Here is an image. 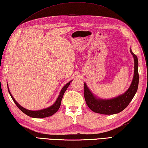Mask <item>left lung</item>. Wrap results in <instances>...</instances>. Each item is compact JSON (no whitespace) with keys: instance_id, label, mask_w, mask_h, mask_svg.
Listing matches in <instances>:
<instances>
[{"instance_id":"obj_1","label":"left lung","mask_w":148,"mask_h":148,"mask_svg":"<svg viewBox=\"0 0 148 148\" xmlns=\"http://www.w3.org/2000/svg\"><path fill=\"white\" fill-rule=\"evenodd\" d=\"M130 52L134 58V75L130 86L125 93L111 99H101L93 94L88 87L86 82H84V95L85 101L88 107L93 112L106 115L118 114L125 109L133 99L138 86V62L136 55L132 52L131 48Z\"/></svg>"}]
</instances>
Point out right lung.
<instances>
[{
  "instance_id": "right-lung-1",
  "label": "right lung",
  "mask_w": 148,
  "mask_h": 148,
  "mask_svg": "<svg viewBox=\"0 0 148 148\" xmlns=\"http://www.w3.org/2000/svg\"><path fill=\"white\" fill-rule=\"evenodd\" d=\"M72 81L73 80H71V81H69L68 83H67L64 85V87L62 88L60 92L58 97H57L56 101L54 102L53 105L47 108H43V109H41V110H30L27 109V108H25L24 107H23L21 105H20L19 103L15 101L14 97L12 96L11 92L10 91L8 85V92L10 95V96L12 97L13 101H14V103H15V105H17V107L19 108L23 113H25V114H27V116L32 118H43L49 117V116L53 115L54 113H56L57 111H58L61 105V101H62V97H63L64 93L66 91L67 88H68V86H69V84L72 82Z\"/></svg>"
}]
</instances>
